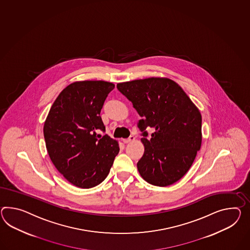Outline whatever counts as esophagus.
<instances>
[{
	"label": "esophagus",
	"mask_w": 250,
	"mask_h": 250,
	"mask_svg": "<svg viewBox=\"0 0 250 250\" xmlns=\"http://www.w3.org/2000/svg\"><path fill=\"white\" fill-rule=\"evenodd\" d=\"M134 136H133V135H131L129 138H127V139H123V142L125 143V144H129V143H132V142H134Z\"/></svg>",
	"instance_id": "obj_1"
}]
</instances>
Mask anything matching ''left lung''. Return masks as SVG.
I'll return each mask as SVG.
<instances>
[{
  "mask_svg": "<svg viewBox=\"0 0 250 250\" xmlns=\"http://www.w3.org/2000/svg\"><path fill=\"white\" fill-rule=\"evenodd\" d=\"M118 90L133 103L141 119V142L145 153L137 169L147 183L165 187L182 179L201 149L200 110L175 81L167 78H147L117 84ZM155 129L146 138L144 130Z\"/></svg>",
  "mask_w": 250,
  "mask_h": 250,
  "instance_id": "8db88e82",
  "label": "left lung"
}]
</instances>
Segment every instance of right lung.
Masks as SVG:
<instances>
[{
    "instance_id": "add662e5",
    "label": "right lung",
    "mask_w": 250,
    "mask_h": 250,
    "mask_svg": "<svg viewBox=\"0 0 250 250\" xmlns=\"http://www.w3.org/2000/svg\"><path fill=\"white\" fill-rule=\"evenodd\" d=\"M115 88L103 80L76 81L56 98L44 123L49 158L67 182L89 189L103 182L119 152L118 142L104 131L100 112Z\"/></svg>"
}]
</instances>
